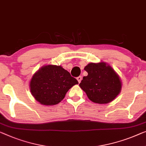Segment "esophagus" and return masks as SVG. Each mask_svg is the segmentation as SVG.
<instances>
[{"label":"esophagus","instance_id":"esophagus-1","mask_svg":"<svg viewBox=\"0 0 146 146\" xmlns=\"http://www.w3.org/2000/svg\"><path fill=\"white\" fill-rule=\"evenodd\" d=\"M77 79L78 80V82H79L80 83V81H81V80H82V77H81V76H79V77L77 78Z\"/></svg>","mask_w":146,"mask_h":146}]
</instances>
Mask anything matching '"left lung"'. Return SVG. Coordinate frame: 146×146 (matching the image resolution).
<instances>
[{"label":"left lung","mask_w":146,"mask_h":146,"mask_svg":"<svg viewBox=\"0 0 146 146\" xmlns=\"http://www.w3.org/2000/svg\"><path fill=\"white\" fill-rule=\"evenodd\" d=\"M88 75L84 77L79 86L91 101L108 104L117 97L121 89L119 77L111 67L105 63H90L84 67Z\"/></svg>","instance_id":"left-lung-1"}]
</instances>
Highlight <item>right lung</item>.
Listing matches in <instances>:
<instances>
[{"instance_id": "add662e5", "label": "right lung", "mask_w": 146, "mask_h": 146, "mask_svg": "<svg viewBox=\"0 0 146 146\" xmlns=\"http://www.w3.org/2000/svg\"><path fill=\"white\" fill-rule=\"evenodd\" d=\"M79 83L70 73L61 66H46L39 69L30 82V90L41 104H58L64 98L69 89Z\"/></svg>"}]
</instances>
